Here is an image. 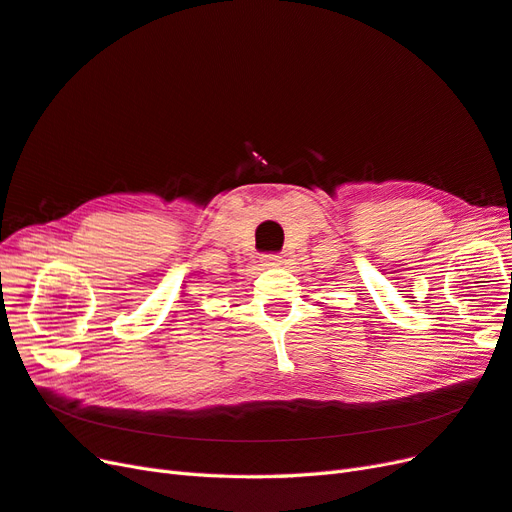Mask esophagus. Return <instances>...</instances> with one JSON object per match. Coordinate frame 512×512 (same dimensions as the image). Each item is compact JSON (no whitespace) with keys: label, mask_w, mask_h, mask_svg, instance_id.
<instances>
[{"label":"esophagus","mask_w":512,"mask_h":512,"mask_svg":"<svg viewBox=\"0 0 512 512\" xmlns=\"http://www.w3.org/2000/svg\"><path fill=\"white\" fill-rule=\"evenodd\" d=\"M261 261H264L266 266H281V261H283V257L279 255V253H268V255H264L261 257Z\"/></svg>","instance_id":"obj_1"}]
</instances>
